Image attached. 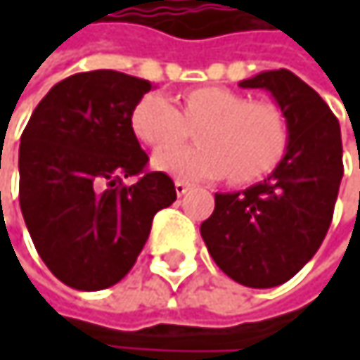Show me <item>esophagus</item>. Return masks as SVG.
<instances>
[{"label":"esophagus","mask_w":360,"mask_h":360,"mask_svg":"<svg viewBox=\"0 0 360 360\" xmlns=\"http://www.w3.org/2000/svg\"><path fill=\"white\" fill-rule=\"evenodd\" d=\"M175 191H177V195H185V193L189 191V183H185V181H175Z\"/></svg>","instance_id":"34e87169"}]
</instances>
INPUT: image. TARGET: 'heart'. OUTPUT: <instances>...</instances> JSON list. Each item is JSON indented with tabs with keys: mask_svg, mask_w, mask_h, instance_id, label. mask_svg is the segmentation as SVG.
Instances as JSON below:
<instances>
[{
	"mask_svg": "<svg viewBox=\"0 0 360 360\" xmlns=\"http://www.w3.org/2000/svg\"><path fill=\"white\" fill-rule=\"evenodd\" d=\"M198 124L189 148L158 152L156 171L185 181L229 175L250 183L266 175L285 154L288 122L271 102H248L227 87H198L185 94L183 110L165 94L143 96L131 112L133 133L150 148L162 150L184 136V122Z\"/></svg>",
	"mask_w": 360,
	"mask_h": 360,
	"instance_id": "1",
	"label": "heart"
}]
</instances>
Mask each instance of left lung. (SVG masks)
<instances>
[{
    "mask_svg": "<svg viewBox=\"0 0 360 360\" xmlns=\"http://www.w3.org/2000/svg\"><path fill=\"white\" fill-rule=\"evenodd\" d=\"M240 87L273 96L288 122V148L264 181L214 193V212L200 233L233 281L275 288L315 256L329 229L344 175L340 122L321 96L285 68L258 72Z\"/></svg>",
    "mask_w": 360,
    "mask_h": 360,
    "instance_id": "obj_1",
    "label": "left lung"
}]
</instances>
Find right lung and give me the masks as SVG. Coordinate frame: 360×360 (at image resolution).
Masks as SVG:
<instances>
[{
    "label": "right lung",
    "instance_id": "obj_1",
    "mask_svg": "<svg viewBox=\"0 0 360 360\" xmlns=\"http://www.w3.org/2000/svg\"><path fill=\"white\" fill-rule=\"evenodd\" d=\"M150 89L116 70L72 75L47 91L20 137V210L41 260L68 288L118 283L154 214L177 200L167 173H143L148 154L131 129ZM133 174L142 177L124 186Z\"/></svg>",
    "mask_w": 360,
    "mask_h": 360
}]
</instances>
